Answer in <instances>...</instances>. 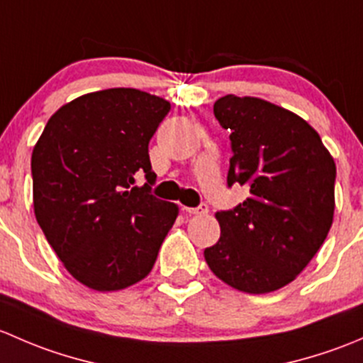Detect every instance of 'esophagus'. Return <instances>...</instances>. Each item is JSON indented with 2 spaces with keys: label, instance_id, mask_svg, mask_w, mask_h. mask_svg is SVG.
<instances>
[{
  "label": "esophagus",
  "instance_id": "esophagus-1",
  "mask_svg": "<svg viewBox=\"0 0 363 363\" xmlns=\"http://www.w3.org/2000/svg\"><path fill=\"white\" fill-rule=\"evenodd\" d=\"M182 208H184L188 214H193V216H203L208 212V207L205 203L200 205V207H182Z\"/></svg>",
  "mask_w": 363,
  "mask_h": 363
}]
</instances>
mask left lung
<instances>
[{
	"label": "left lung",
	"instance_id": "left-lung-1",
	"mask_svg": "<svg viewBox=\"0 0 363 363\" xmlns=\"http://www.w3.org/2000/svg\"><path fill=\"white\" fill-rule=\"evenodd\" d=\"M214 116L232 131L228 186H247L250 196L216 212L221 235L205 262L235 290L270 294L295 281L327 239L335 161L307 121L262 98L226 94Z\"/></svg>",
	"mask_w": 363,
	"mask_h": 363
}]
</instances>
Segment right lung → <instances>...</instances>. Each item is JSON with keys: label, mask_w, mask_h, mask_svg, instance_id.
Listing matches in <instances>:
<instances>
[{"label": "right lung", "mask_w": 363, "mask_h": 363, "mask_svg": "<svg viewBox=\"0 0 363 363\" xmlns=\"http://www.w3.org/2000/svg\"><path fill=\"white\" fill-rule=\"evenodd\" d=\"M170 104L133 87L82 94L50 116L33 147L36 221L65 269L94 291L140 283L155 267L177 203L149 193V140ZM144 171L148 182L134 186Z\"/></svg>", "instance_id": "obj_1"}]
</instances>
